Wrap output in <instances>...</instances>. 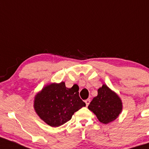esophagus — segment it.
Masks as SVG:
<instances>
[{
    "instance_id": "1",
    "label": "esophagus",
    "mask_w": 149,
    "mask_h": 149,
    "mask_svg": "<svg viewBox=\"0 0 149 149\" xmlns=\"http://www.w3.org/2000/svg\"><path fill=\"white\" fill-rule=\"evenodd\" d=\"M85 103H86V106H88L89 103H90V99H89V98H88V99L85 100Z\"/></svg>"
}]
</instances>
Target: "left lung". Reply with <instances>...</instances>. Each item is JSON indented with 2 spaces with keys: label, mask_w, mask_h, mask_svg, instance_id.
<instances>
[{
  "label": "left lung",
  "mask_w": 149,
  "mask_h": 149,
  "mask_svg": "<svg viewBox=\"0 0 149 149\" xmlns=\"http://www.w3.org/2000/svg\"><path fill=\"white\" fill-rule=\"evenodd\" d=\"M88 109L96 116L100 122L107 124L115 120L122 112L123 103L118 94L105 84L98 89Z\"/></svg>",
  "instance_id": "left-lung-1"
}]
</instances>
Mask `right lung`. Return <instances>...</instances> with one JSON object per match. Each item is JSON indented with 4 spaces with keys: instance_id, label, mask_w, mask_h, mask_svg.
Segmentation results:
<instances>
[{
    "instance_id": "add662e5",
    "label": "right lung",
    "mask_w": 149,
    "mask_h": 149,
    "mask_svg": "<svg viewBox=\"0 0 149 149\" xmlns=\"http://www.w3.org/2000/svg\"><path fill=\"white\" fill-rule=\"evenodd\" d=\"M78 91L77 85L67 88L64 82L46 85L35 95V112L50 126H62L71 119L74 112L86 105L80 98Z\"/></svg>"
}]
</instances>
